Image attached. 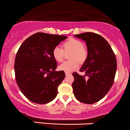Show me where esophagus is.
I'll return each mask as SVG.
<instances>
[{
	"label": "esophagus",
	"instance_id": "esophagus-1",
	"mask_svg": "<svg viewBox=\"0 0 130 130\" xmlns=\"http://www.w3.org/2000/svg\"><path fill=\"white\" fill-rule=\"evenodd\" d=\"M70 72H65V75H70Z\"/></svg>",
	"mask_w": 130,
	"mask_h": 130
}]
</instances>
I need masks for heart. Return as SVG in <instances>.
Returning a JSON list of instances; mask_svg holds the SVG:
<instances>
[{
  "instance_id": "b5f03b06",
  "label": "heart",
  "mask_w": 130,
  "mask_h": 130,
  "mask_svg": "<svg viewBox=\"0 0 130 130\" xmlns=\"http://www.w3.org/2000/svg\"><path fill=\"white\" fill-rule=\"evenodd\" d=\"M63 50L60 47H54L52 51V56L57 62L62 61L64 57V52L70 51L69 58L70 60L64 61L58 66V70L65 72H70L79 66V62L83 63L87 60L88 51L83 42L75 38H69L62 44Z\"/></svg>"
}]
</instances>
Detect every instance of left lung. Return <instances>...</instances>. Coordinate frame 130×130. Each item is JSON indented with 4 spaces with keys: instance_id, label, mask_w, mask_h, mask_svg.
I'll return each instance as SVG.
<instances>
[{
    "instance_id": "1",
    "label": "left lung",
    "mask_w": 130,
    "mask_h": 130,
    "mask_svg": "<svg viewBox=\"0 0 130 130\" xmlns=\"http://www.w3.org/2000/svg\"><path fill=\"white\" fill-rule=\"evenodd\" d=\"M86 41L88 56L78 73L72 74L74 96L79 102L93 104L103 99L110 90L115 78L117 61L115 54L107 41L103 37L93 32L75 35Z\"/></svg>"
}]
</instances>
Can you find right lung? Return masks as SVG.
Returning <instances> with one entry per match:
<instances>
[{
	"mask_svg": "<svg viewBox=\"0 0 130 130\" xmlns=\"http://www.w3.org/2000/svg\"><path fill=\"white\" fill-rule=\"evenodd\" d=\"M66 39L64 36L37 32L20 46L15 58V78L21 91L30 101L45 104L56 98L58 87L65 74L55 71L57 63L52 51Z\"/></svg>",
	"mask_w": 130,
	"mask_h": 130,
	"instance_id": "add662e5",
	"label": "right lung"
}]
</instances>
